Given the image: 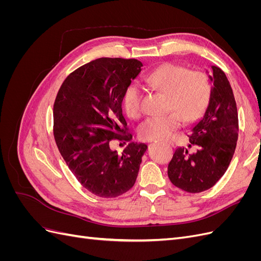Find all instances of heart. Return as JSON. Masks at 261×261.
Instances as JSON below:
<instances>
[{"instance_id":"b5f03b06","label":"heart","mask_w":261,"mask_h":261,"mask_svg":"<svg viewBox=\"0 0 261 261\" xmlns=\"http://www.w3.org/2000/svg\"><path fill=\"white\" fill-rule=\"evenodd\" d=\"M150 88L167 93V110L160 116L148 117L139 125L138 136L144 140H163L180 127L183 121L192 123L206 111L211 97V84L203 72H188L175 64H164L144 76ZM141 91L136 85L125 89L122 105L128 117L137 120L141 115Z\"/></svg>"}]
</instances>
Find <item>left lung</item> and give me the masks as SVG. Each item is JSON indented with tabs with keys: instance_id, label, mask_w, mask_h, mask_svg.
<instances>
[{
	"instance_id": "obj_1",
	"label": "left lung",
	"mask_w": 261,
	"mask_h": 261,
	"mask_svg": "<svg viewBox=\"0 0 261 261\" xmlns=\"http://www.w3.org/2000/svg\"><path fill=\"white\" fill-rule=\"evenodd\" d=\"M208 77L212 87L206 111L191 128L187 147L176 148L168 165L172 184L187 193L207 191L223 176L239 137L238 108L230 83L218 66H212ZM192 146L194 153L189 150Z\"/></svg>"
}]
</instances>
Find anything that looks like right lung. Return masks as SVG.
Listing matches in <instances>:
<instances>
[{
  "label": "right lung",
  "instance_id": "obj_1",
  "mask_svg": "<svg viewBox=\"0 0 261 261\" xmlns=\"http://www.w3.org/2000/svg\"><path fill=\"white\" fill-rule=\"evenodd\" d=\"M143 63L135 59L100 58L67 76L53 108L54 139L78 181L99 197H117L134 186L147 145L130 141L122 98ZM116 139L128 143L118 155L109 148Z\"/></svg>",
  "mask_w": 261,
  "mask_h": 261
}]
</instances>
